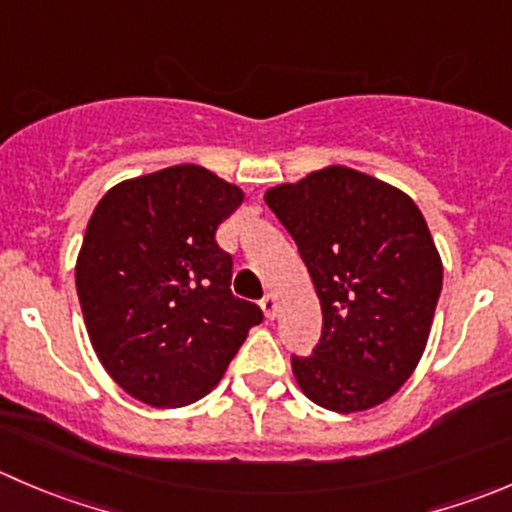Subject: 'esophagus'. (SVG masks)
Wrapping results in <instances>:
<instances>
[{"label": "esophagus", "mask_w": 512, "mask_h": 512, "mask_svg": "<svg viewBox=\"0 0 512 512\" xmlns=\"http://www.w3.org/2000/svg\"><path fill=\"white\" fill-rule=\"evenodd\" d=\"M260 307H262V312H265L267 320H275V315H277V297L275 295L262 297Z\"/></svg>", "instance_id": "34e87169"}]
</instances>
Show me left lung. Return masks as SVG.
Masks as SVG:
<instances>
[{
	"label": "left lung",
	"instance_id": "8db88e82",
	"mask_svg": "<svg viewBox=\"0 0 512 512\" xmlns=\"http://www.w3.org/2000/svg\"><path fill=\"white\" fill-rule=\"evenodd\" d=\"M265 202L297 242L322 307L310 357H292L302 393L332 413H362L418 367L443 290L423 212L398 187L342 165L275 185Z\"/></svg>",
	"mask_w": 512,
	"mask_h": 512
}]
</instances>
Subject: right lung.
<instances>
[{
    "instance_id": "1",
    "label": "right lung",
    "mask_w": 512,
    "mask_h": 512,
    "mask_svg": "<svg viewBox=\"0 0 512 512\" xmlns=\"http://www.w3.org/2000/svg\"><path fill=\"white\" fill-rule=\"evenodd\" d=\"M245 192L200 165L114 185L89 217L74 267L99 362L152 408L205 398L262 310L232 295V257L217 225Z\"/></svg>"
}]
</instances>
